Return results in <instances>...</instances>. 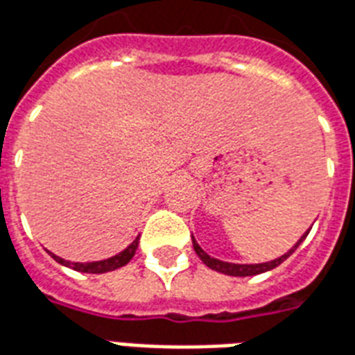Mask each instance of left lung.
<instances>
[{
	"mask_svg": "<svg viewBox=\"0 0 355 355\" xmlns=\"http://www.w3.org/2000/svg\"><path fill=\"white\" fill-rule=\"evenodd\" d=\"M306 235H309V231L304 233L303 237L299 239V243L295 244L288 254H284V256H280L278 259H272V261H267V263H256V265H241V263H227V261H220V259L211 258V256H209V254H207V252H205L198 243H196V239H191V243H193V250H196V254L201 258V261H203L209 269H212V271L224 272V275H230V277H252V275H259V272L271 271V269L278 267V265L282 263L286 258H290L291 254L297 250V246L303 243Z\"/></svg>",
	"mask_w": 355,
	"mask_h": 355,
	"instance_id": "left-lung-1",
	"label": "left lung"
}]
</instances>
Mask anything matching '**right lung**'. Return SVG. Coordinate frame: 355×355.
<instances>
[{
  "label": "right lung",
  "instance_id": "obj_1",
  "mask_svg": "<svg viewBox=\"0 0 355 355\" xmlns=\"http://www.w3.org/2000/svg\"><path fill=\"white\" fill-rule=\"evenodd\" d=\"M139 246V237L133 241V243L122 250L116 256H112L109 259H103V261H90V263H71V261H65V259L58 258L52 254V258L56 259L58 263L65 265V267H71V269H75V271L80 272H92V275H99V272H109L114 271V269H120V267H124L125 263H130V259L135 256V252H137Z\"/></svg>",
  "mask_w": 355,
  "mask_h": 355
}]
</instances>
